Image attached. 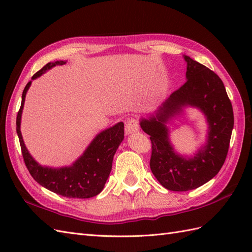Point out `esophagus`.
I'll list each match as a JSON object with an SVG mask.
<instances>
[{"label":"esophagus","instance_id":"obj_1","mask_svg":"<svg viewBox=\"0 0 252 252\" xmlns=\"http://www.w3.org/2000/svg\"><path fill=\"white\" fill-rule=\"evenodd\" d=\"M138 131V121L135 118H131L126 123V134H131V133H135Z\"/></svg>","mask_w":252,"mask_h":252}]
</instances>
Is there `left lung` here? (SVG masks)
<instances>
[{
  "instance_id": "1",
  "label": "left lung",
  "mask_w": 252,
  "mask_h": 252,
  "mask_svg": "<svg viewBox=\"0 0 252 252\" xmlns=\"http://www.w3.org/2000/svg\"><path fill=\"white\" fill-rule=\"evenodd\" d=\"M187 81L170 95L149 119L141 120L143 131L151 135V170L165 189L186 191L198 189L219 173L225 161L234 127V114L225 87L217 73L184 56ZM198 106L207 117V144L192 158L176 154L168 142L165 123L184 105Z\"/></svg>"
}]
</instances>
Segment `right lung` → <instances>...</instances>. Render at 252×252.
Returning a JSON list of instances; mask_svg holds the SVG:
<instances>
[{"label":"right lung","mask_w":252,"mask_h":252,"mask_svg":"<svg viewBox=\"0 0 252 252\" xmlns=\"http://www.w3.org/2000/svg\"><path fill=\"white\" fill-rule=\"evenodd\" d=\"M66 62L57 61L49 63L32 76V80L40 77L42 73L52 67L60 66ZM31 85V81L27 83L21 96V105L16 118V131L19 137L24 161L31 176L37 183L49 190L56 192L67 198H91L103 190L105 183L110 174L112 167V159L120 143L125 137V125L119 122L109 127L98 135L90 144L87 151L70 167L61 169H52L42 167L30 156L28 149L20 132V119L23 112L26 93Z\"/></svg>","instance_id":"right-lung-1"}]
</instances>
